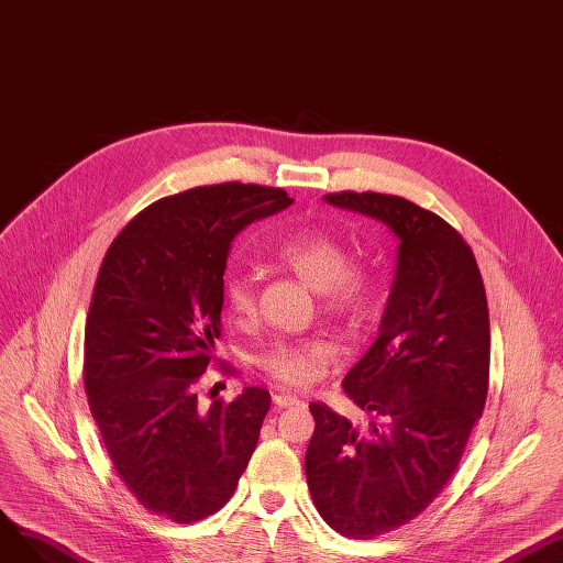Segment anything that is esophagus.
Instances as JSON below:
<instances>
[{
    "mask_svg": "<svg viewBox=\"0 0 563 563\" xmlns=\"http://www.w3.org/2000/svg\"><path fill=\"white\" fill-rule=\"evenodd\" d=\"M273 400H275V406H277V408H290V406H300V404H302V400H300L298 396H292V394H282V391L273 394Z\"/></svg>",
    "mask_w": 563,
    "mask_h": 563,
    "instance_id": "1",
    "label": "esophagus"
}]
</instances>
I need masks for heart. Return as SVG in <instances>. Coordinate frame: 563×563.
I'll list each match as a JSON object with an SVG mask.
<instances>
[{
  "instance_id": "obj_1",
  "label": "heart",
  "mask_w": 563,
  "mask_h": 563,
  "mask_svg": "<svg viewBox=\"0 0 563 563\" xmlns=\"http://www.w3.org/2000/svg\"><path fill=\"white\" fill-rule=\"evenodd\" d=\"M275 256L318 288L323 307L332 313H353L364 305L368 275L362 265L347 263V252L334 235L320 229H300L286 235L275 247ZM224 302L238 313L247 316L256 307L254 275L245 267H235L224 277ZM334 345L325 336L279 339L261 357V366L273 378L286 385H309L323 376Z\"/></svg>"
}]
</instances>
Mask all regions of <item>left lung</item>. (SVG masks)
<instances>
[{"mask_svg": "<svg viewBox=\"0 0 563 563\" xmlns=\"http://www.w3.org/2000/svg\"><path fill=\"white\" fill-rule=\"evenodd\" d=\"M323 199L398 240L378 339L343 378L368 426L309 406L311 499L341 537L366 541L417 518L456 472L486 406L488 302L472 250L435 212L378 192Z\"/></svg>", "mask_w": 563, "mask_h": 563, "instance_id": "obj_1", "label": "left lung"}]
</instances>
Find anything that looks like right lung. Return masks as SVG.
<instances>
[{
	"label": "right lung",
	"mask_w": 563,
	"mask_h": 563,
	"mask_svg": "<svg viewBox=\"0 0 563 563\" xmlns=\"http://www.w3.org/2000/svg\"><path fill=\"white\" fill-rule=\"evenodd\" d=\"M290 203L277 187H195L144 208L102 258L85 330L89 408L128 490L178 525L231 499L271 410L263 387L203 408L197 385L216 362L233 238Z\"/></svg>",
	"instance_id": "1"
}]
</instances>
